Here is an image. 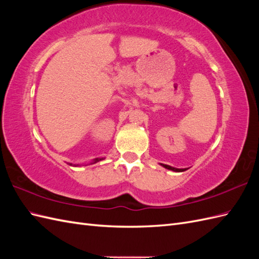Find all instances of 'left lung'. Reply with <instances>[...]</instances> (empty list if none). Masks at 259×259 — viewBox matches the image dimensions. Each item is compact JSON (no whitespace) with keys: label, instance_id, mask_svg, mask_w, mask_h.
<instances>
[{"label":"left lung","instance_id":"8db88e82","mask_svg":"<svg viewBox=\"0 0 259 259\" xmlns=\"http://www.w3.org/2000/svg\"><path fill=\"white\" fill-rule=\"evenodd\" d=\"M162 166L164 167V168H167V169H169V170H172V171H185V169H177V168H174V167H170V166H168V164H163V163H161Z\"/></svg>","mask_w":259,"mask_h":259}]
</instances>
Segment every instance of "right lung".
<instances>
[{"instance_id":"1","label":"right lung","mask_w":259,"mask_h":259,"mask_svg":"<svg viewBox=\"0 0 259 259\" xmlns=\"http://www.w3.org/2000/svg\"><path fill=\"white\" fill-rule=\"evenodd\" d=\"M99 160H101V159H96V161H95V163H96V162H98Z\"/></svg>"}]
</instances>
